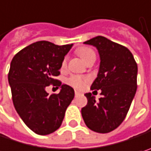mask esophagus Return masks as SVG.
Segmentation results:
<instances>
[{
    "label": "esophagus",
    "instance_id": "34e87169",
    "mask_svg": "<svg viewBox=\"0 0 151 151\" xmlns=\"http://www.w3.org/2000/svg\"><path fill=\"white\" fill-rule=\"evenodd\" d=\"M79 94H80V93H79L78 91H75V97H77V96H78Z\"/></svg>",
    "mask_w": 151,
    "mask_h": 151
}]
</instances>
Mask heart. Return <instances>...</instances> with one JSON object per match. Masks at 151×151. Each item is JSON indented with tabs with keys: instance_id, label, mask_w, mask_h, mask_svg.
<instances>
[{
	"instance_id": "b5f03b06",
	"label": "heart",
	"mask_w": 151,
	"mask_h": 151,
	"mask_svg": "<svg viewBox=\"0 0 151 151\" xmlns=\"http://www.w3.org/2000/svg\"><path fill=\"white\" fill-rule=\"evenodd\" d=\"M77 53L81 57V59L86 63L92 57H96L94 51L91 48L87 47H79L77 50ZM65 66H66V58H65L62 61L61 68L65 69ZM87 82H88L87 78L79 75H72L66 79V83L76 89H83L86 86Z\"/></svg>"
}]
</instances>
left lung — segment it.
I'll return each instance as SVG.
<instances>
[{
	"mask_svg": "<svg viewBox=\"0 0 151 151\" xmlns=\"http://www.w3.org/2000/svg\"><path fill=\"white\" fill-rule=\"evenodd\" d=\"M84 43L99 51V71L91 90H100L102 98L96 102L94 95L86 93L87 104L81 114L90 130L108 133L116 129L128 113L137 88V65L128 48L105 37L97 36Z\"/></svg>",
	"mask_w": 151,
	"mask_h": 151,
	"instance_id": "1",
	"label": "left lung"
}]
</instances>
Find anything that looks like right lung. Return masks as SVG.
<instances>
[{
  "instance_id": "right-lung-1",
  "label": "right lung",
  "mask_w": 151,
  "mask_h": 151,
  "mask_svg": "<svg viewBox=\"0 0 151 151\" xmlns=\"http://www.w3.org/2000/svg\"><path fill=\"white\" fill-rule=\"evenodd\" d=\"M72 47L37 41L21 50L11 61L8 83L14 108L26 125L38 135H48L60 127L74 98V90L55 78ZM50 84L61 87L60 93L49 95L45 87Z\"/></svg>"
}]
</instances>
